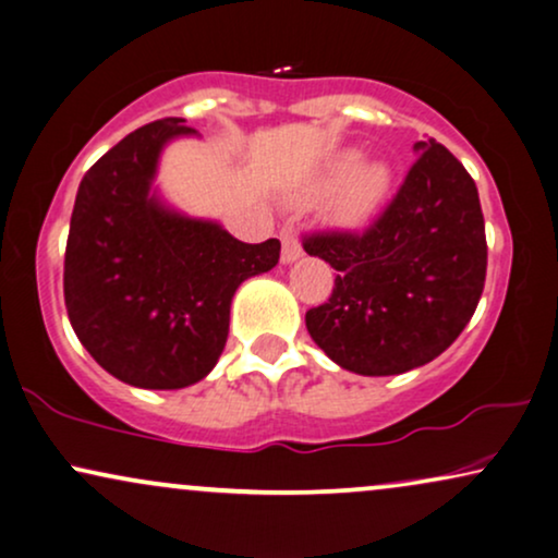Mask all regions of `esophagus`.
Listing matches in <instances>:
<instances>
[{
    "instance_id": "1",
    "label": "esophagus",
    "mask_w": 558,
    "mask_h": 558,
    "mask_svg": "<svg viewBox=\"0 0 558 558\" xmlns=\"http://www.w3.org/2000/svg\"><path fill=\"white\" fill-rule=\"evenodd\" d=\"M280 241H283V252H280V259L286 262V265H291V262H296L301 257V244L299 239L293 236L291 231H286L283 236H280Z\"/></svg>"
}]
</instances>
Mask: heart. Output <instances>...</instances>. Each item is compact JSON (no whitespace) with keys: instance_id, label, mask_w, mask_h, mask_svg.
I'll return each instance as SVG.
<instances>
[{"instance_id":"heart-1","label":"heart","mask_w":558,"mask_h":558,"mask_svg":"<svg viewBox=\"0 0 558 558\" xmlns=\"http://www.w3.org/2000/svg\"><path fill=\"white\" fill-rule=\"evenodd\" d=\"M392 171L385 160H361V153L345 150L335 156L322 173V192H335L332 218L340 226H359L377 210L389 190Z\"/></svg>"}]
</instances>
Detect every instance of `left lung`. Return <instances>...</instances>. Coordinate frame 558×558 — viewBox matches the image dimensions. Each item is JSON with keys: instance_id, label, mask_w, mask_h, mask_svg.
<instances>
[{"instance_id": "left-lung-1", "label": "left lung", "mask_w": 558, "mask_h": 558, "mask_svg": "<svg viewBox=\"0 0 558 558\" xmlns=\"http://www.w3.org/2000/svg\"><path fill=\"white\" fill-rule=\"evenodd\" d=\"M415 163L366 231L306 233V254L338 270L332 296L306 312L338 366L392 377L458 340L486 283V226L475 181L445 145L421 140Z\"/></svg>"}]
</instances>
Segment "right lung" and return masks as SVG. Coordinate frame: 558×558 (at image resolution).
<instances>
[{
    "instance_id": "obj_1",
    "label": "right lung",
    "mask_w": 558,
    "mask_h": 558,
    "mask_svg": "<svg viewBox=\"0 0 558 558\" xmlns=\"http://www.w3.org/2000/svg\"><path fill=\"white\" fill-rule=\"evenodd\" d=\"M194 134L150 122L87 169L64 252V304L85 351L143 389L190 387L213 372L236 288L278 265L280 241L244 244L213 220L186 218L153 192L163 145Z\"/></svg>"
}]
</instances>
